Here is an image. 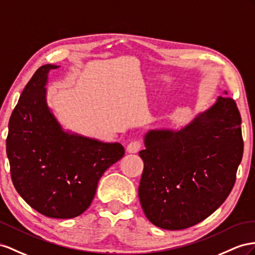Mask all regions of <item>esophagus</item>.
Wrapping results in <instances>:
<instances>
[{
    "mask_svg": "<svg viewBox=\"0 0 255 255\" xmlns=\"http://www.w3.org/2000/svg\"><path fill=\"white\" fill-rule=\"evenodd\" d=\"M141 146H142V142L140 140H132L127 145V152L128 153H138Z\"/></svg>",
    "mask_w": 255,
    "mask_h": 255,
    "instance_id": "34e87169",
    "label": "esophagus"
}]
</instances>
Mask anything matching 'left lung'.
<instances>
[{
    "label": "left lung",
    "instance_id": "obj_1",
    "mask_svg": "<svg viewBox=\"0 0 255 255\" xmlns=\"http://www.w3.org/2000/svg\"><path fill=\"white\" fill-rule=\"evenodd\" d=\"M241 116L236 101L219 97L179 131L145 134L139 198L149 222L168 231L194 226L223 204L243 159Z\"/></svg>",
    "mask_w": 255,
    "mask_h": 255
}]
</instances>
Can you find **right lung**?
Returning a JSON list of instances; mask_svg holds the SVG:
<instances>
[{"mask_svg": "<svg viewBox=\"0 0 255 255\" xmlns=\"http://www.w3.org/2000/svg\"><path fill=\"white\" fill-rule=\"evenodd\" d=\"M57 68L42 65L25 85L9 119L6 154L12 184L31 208L72 219L87 210L102 174L125 149L63 131L45 98L47 75Z\"/></svg>", "mask_w": 255, "mask_h": 255, "instance_id": "1", "label": "right lung"}]
</instances>
